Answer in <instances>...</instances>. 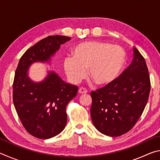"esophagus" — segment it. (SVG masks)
Masks as SVG:
<instances>
[{"label":"esophagus","instance_id":"obj_1","mask_svg":"<svg viewBox=\"0 0 160 160\" xmlns=\"http://www.w3.org/2000/svg\"><path fill=\"white\" fill-rule=\"evenodd\" d=\"M78 92H79L80 94H86L87 92H88V90H87L85 88H81L79 89V90H78Z\"/></svg>","mask_w":160,"mask_h":160}]
</instances>
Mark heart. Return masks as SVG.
<instances>
[{
    "instance_id": "1",
    "label": "heart",
    "mask_w": 160,
    "mask_h": 160,
    "mask_svg": "<svg viewBox=\"0 0 160 160\" xmlns=\"http://www.w3.org/2000/svg\"><path fill=\"white\" fill-rule=\"evenodd\" d=\"M72 57L65 58L63 68L68 78L78 83L86 76L98 86L111 85L120 75L126 64V52L108 42L90 41L77 44Z\"/></svg>"
}]
</instances>
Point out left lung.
Returning a JSON list of instances; mask_svg holds the SVG:
<instances>
[{
    "label": "left lung",
    "mask_w": 160,
    "mask_h": 160,
    "mask_svg": "<svg viewBox=\"0 0 160 160\" xmlns=\"http://www.w3.org/2000/svg\"><path fill=\"white\" fill-rule=\"evenodd\" d=\"M150 86L145 59L134 47L132 63L120 76L111 85L90 93L91 118L95 128L111 137L128 132L145 109Z\"/></svg>",
    "instance_id": "obj_1"
}]
</instances>
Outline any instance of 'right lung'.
<instances>
[{
    "mask_svg": "<svg viewBox=\"0 0 160 160\" xmlns=\"http://www.w3.org/2000/svg\"><path fill=\"white\" fill-rule=\"evenodd\" d=\"M70 37L48 36L28 48L22 56L12 85V99L21 123L29 134L48 139L63 131L67 123L66 106L77 95L78 88L65 82L55 72L34 82L28 76L34 62L48 61Z\"/></svg>",
    "mask_w": 160,
    "mask_h": 160,
    "instance_id": "add662e5",
    "label": "right lung"
}]
</instances>
